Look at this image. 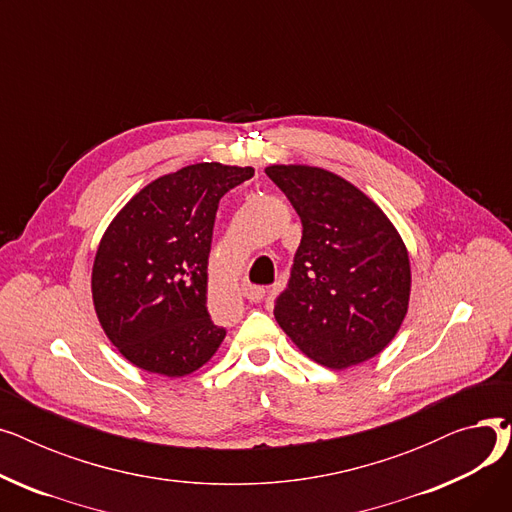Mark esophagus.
<instances>
[{"instance_id":"obj_1","label":"esophagus","mask_w":512,"mask_h":512,"mask_svg":"<svg viewBox=\"0 0 512 512\" xmlns=\"http://www.w3.org/2000/svg\"><path fill=\"white\" fill-rule=\"evenodd\" d=\"M242 294H245V297H247L251 303H261L263 297H265V290H263L261 286H255V284L245 282V284H242Z\"/></svg>"}]
</instances>
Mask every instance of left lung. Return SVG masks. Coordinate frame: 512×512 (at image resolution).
Masks as SVG:
<instances>
[{
	"mask_svg": "<svg viewBox=\"0 0 512 512\" xmlns=\"http://www.w3.org/2000/svg\"><path fill=\"white\" fill-rule=\"evenodd\" d=\"M253 168L195 164L134 195L105 230L93 263L101 328L137 367L193 373L226 330L207 313V259L220 199Z\"/></svg>",
	"mask_w": 512,
	"mask_h": 512,
	"instance_id": "left-lung-1",
	"label": "left lung"
}]
</instances>
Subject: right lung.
<instances>
[{
  "label": "right lung",
  "mask_w": 512,
  "mask_h": 512,
  "mask_svg": "<svg viewBox=\"0 0 512 512\" xmlns=\"http://www.w3.org/2000/svg\"><path fill=\"white\" fill-rule=\"evenodd\" d=\"M303 222L280 328L313 361L346 369L380 355L407 315L411 265L384 211L344 178L311 166L265 170Z\"/></svg>",
  "instance_id": "1"
}]
</instances>
